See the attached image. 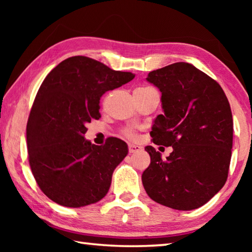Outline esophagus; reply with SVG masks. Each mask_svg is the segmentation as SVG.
<instances>
[{
  "instance_id": "34e87169",
  "label": "esophagus",
  "mask_w": 252,
  "mask_h": 252,
  "mask_svg": "<svg viewBox=\"0 0 252 252\" xmlns=\"http://www.w3.org/2000/svg\"><path fill=\"white\" fill-rule=\"evenodd\" d=\"M141 150V147L140 146H136V144H129V152L130 153H134V152H138Z\"/></svg>"
}]
</instances>
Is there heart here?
<instances>
[{
  "instance_id": "heart-1",
  "label": "heart",
  "mask_w": 252,
  "mask_h": 252,
  "mask_svg": "<svg viewBox=\"0 0 252 252\" xmlns=\"http://www.w3.org/2000/svg\"><path fill=\"white\" fill-rule=\"evenodd\" d=\"M141 89H142V88H141ZM126 134L129 135V136H131V138H133V136H134V133H132V132H127Z\"/></svg>"
}]
</instances>
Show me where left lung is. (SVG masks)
<instances>
[{
	"label": "left lung",
	"mask_w": 252,
	"mask_h": 252,
	"mask_svg": "<svg viewBox=\"0 0 252 252\" xmlns=\"http://www.w3.org/2000/svg\"><path fill=\"white\" fill-rule=\"evenodd\" d=\"M147 81L161 92L163 114L153 121V143L172 147L162 159L148 146L151 163L142 173L153 201L176 210L207 203L227 181L233 122L222 88L194 65L178 62L152 71Z\"/></svg>",
	"instance_id": "1"
}]
</instances>
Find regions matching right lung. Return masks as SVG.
Returning a JSON list of instances; mask_svg holds the SVG:
<instances>
[{
    "label": "right lung",
    "instance_id": "obj_1",
    "mask_svg": "<svg viewBox=\"0 0 252 252\" xmlns=\"http://www.w3.org/2000/svg\"><path fill=\"white\" fill-rule=\"evenodd\" d=\"M134 76L87 57L66 59L46 75L30 113L27 142L33 176L52 201L80 208L108 193L127 144L109 138L95 146L84 134L88 123L101 118V96Z\"/></svg>",
    "mask_w": 252,
    "mask_h": 252
}]
</instances>
